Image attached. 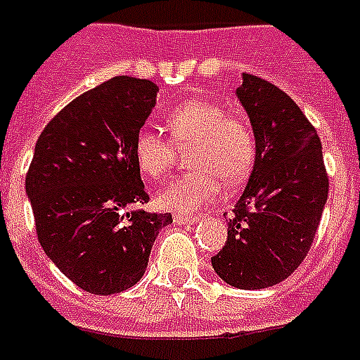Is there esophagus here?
Segmentation results:
<instances>
[{"instance_id": "34e87169", "label": "esophagus", "mask_w": 360, "mask_h": 360, "mask_svg": "<svg viewBox=\"0 0 360 360\" xmlns=\"http://www.w3.org/2000/svg\"><path fill=\"white\" fill-rule=\"evenodd\" d=\"M197 221H201V216L174 214V224H178V226H186V224H197Z\"/></svg>"}]
</instances>
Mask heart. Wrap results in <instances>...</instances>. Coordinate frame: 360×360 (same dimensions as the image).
Listing matches in <instances>:
<instances>
[{"label": "heart", "mask_w": 360, "mask_h": 360, "mask_svg": "<svg viewBox=\"0 0 360 360\" xmlns=\"http://www.w3.org/2000/svg\"><path fill=\"white\" fill-rule=\"evenodd\" d=\"M167 134L142 127L134 142V163L146 178H161L169 172L176 148L193 144L191 172L170 180L158 193V207L176 214H193L221 191V178L241 182L252 169L256 140L247 121L226 115L224 108L210 100H190L167 113Z\"/></svg>", "instance_id": "b5f03b06"}]
</instances>
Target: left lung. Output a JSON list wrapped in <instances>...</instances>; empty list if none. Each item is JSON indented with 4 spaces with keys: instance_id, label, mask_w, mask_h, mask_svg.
I'll use <instances>...</instances> for the list:
<instances>
[{
    "instance_id": "left-lung-1",
    "label": "left lung",
    "mask_w": 360,
    "mask_h": 360,
    "mask_svg": "<svg viewBox=\"0 0 360 360\" xmlns=\"http://www.w3.org/2000/svg\"><path fill=\"white\" fill-rule=\"evenodd\" d=\"M237 98L250 117L256 158L212 267L228 285L258 290L290 277L307 256L328 199V174L315 127L285 91L243 74Z\"/></svg>"
}]
</instances>
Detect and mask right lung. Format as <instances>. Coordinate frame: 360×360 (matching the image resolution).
Listing matches in <instances>:
<instances>
[{
	"label": "right lung",
	"mask_w": 360,
	"mask_h": 360,
	"mask_svg": "<svg viewBox=\"0 0 360 360\" xmlns=\"http://www.w3.org/2000/svg\"><path fill=\"white\" fill-rule=\"evenodd\" d=\"M158 85L119 75L62 108L37 139L26 174L37 239L68 279L91 294L142 279L159 231L172 224L132 205L150 197L132 142L155 106Z\"/></svg>",
	"instance_id": "add662e5"
}]
</instances>
